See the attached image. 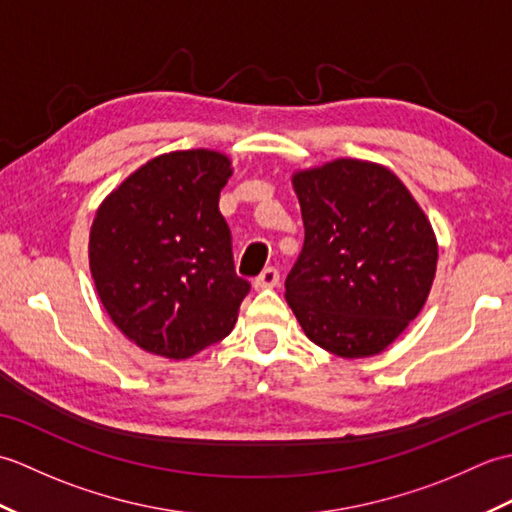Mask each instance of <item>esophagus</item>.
Here are the masks:
<instances>
[{
	"label": "esophagus",
	"instance_id": "obj_1",
	"mask_svg": "<svg viewBox=\"0 0 512 512\" xmlns=\"http://www.w3.org/2000/svg\"><path fill=\"white\" fill-rule=\"evenodd\" d=\"M277 284H279V270H277V268H264L262 275L253 279V288H255V290L275 288Z\"/></svg>",
	"mask_w": 512,
	"mask_h": 512
}]
</instances>
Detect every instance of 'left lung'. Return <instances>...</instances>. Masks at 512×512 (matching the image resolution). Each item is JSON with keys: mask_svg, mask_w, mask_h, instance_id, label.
<instances>
[{"mask_svg": "<svg viewBox=\"0 0 512 512\" xmlns=\"http://www.w3.org/2000/svg\"><path fill=\"white\" fill-rule=\"evenodd\" d=\"M301 255L286 301L312 343L343 358L380 354L418 317L436 279L438 239L394 171L336 158L292 173Z\"/></svg>", "mask_w": 512, "mask_h": 512, "instance_id": "1", "label": "left lung"}]
</instances>
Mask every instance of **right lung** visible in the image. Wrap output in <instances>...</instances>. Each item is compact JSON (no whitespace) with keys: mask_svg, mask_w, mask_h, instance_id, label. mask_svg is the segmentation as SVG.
Masks as SVG:
<instances>
[{"mask_svg":"<svg viewBox=\"0 0 512 512\" xmlns=\"http://www.w3.org/2000/svg\"><path fill=\"white\" fill-rule=\"evenodd\" d=\"M231 176L222 151H169L96 209L88 246L96 295L140 350L180 361L231 334L250 290L235 275L217 209Z\"/></svg>","mask_w":512,"mask_h":512,"instance_id":"1","label":"right lung"}]
</instances>
